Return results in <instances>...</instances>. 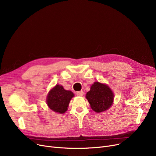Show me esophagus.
I'll return each mask as SVG.
<instances>
[{
	"mask_svg": "<svg viewBox=\"0 0 156 156\" xmlns=\"http://www.w3.org/2000/svg\"><path fill=\"white\" fill-rule=\"evenodd\" d=\"M76 95L78 96H83V91H79V92H77L76 93Z\"/></svg>",
	"mask_w": 156,
	"mask_h": 156,
	"instance_id": "obj_1",
	"label": "esophagus"
}]
</instances>
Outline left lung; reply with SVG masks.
Returning a JSON list of instances; mask_svg holds the SVG:
<instances>
[{
  "mask_svg": "<svg viewBox=\"0 0 156 156\" xmlns=\"http://www.w3.org/2000/svg\"><path fill=\"white\" fill-rule=\"evenodd\" d=\"M91 108L96 112H101L111 108L114 101V94L109 87L99 82H94L90 90L86 94Z\"/></svg>",
  "mask_w": 156,
  "mask_h": 156,
  "instance_id": "obj_1",
  "label": "left lung"
}]
</instances>
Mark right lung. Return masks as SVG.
Wrapping results in <instances>:
<instances>
[{"label":"right lung","mask_w":156,"mask_h":156,"mask_svg":"<svg viewBox=\"0 0 156 156\" xmlns=\"http://www.w3.org/2000/svg\"><path fill=\"white\" fill-rule=\"evenodd\" d=\"M74 94L70 90H66L62 85H56L49 91L47 97L48 108L54 112L63 114L68 110L71 99Z\"/></svg>","instance_id":"1"}]
</instances>
